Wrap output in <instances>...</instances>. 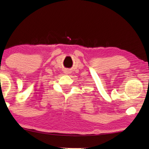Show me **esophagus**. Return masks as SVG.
I'll list each match as a JSON object with an SVG mask.
<instances>
[{
    "instance_id": "34e87169",
    "label": "esophagus",
    "mask_w": 149,
    "mask_h": 149,
    "mask_svg": "<svg viewBox=\"0 0 149 149\" xmlns=\"http://www.w3.org/2000/svg\"><path fill=\"white\" fill-rule=\"evenodd\" d=\"M65 74H69V72H68V70H65Z\"/></svg>"
}]
</instances>
